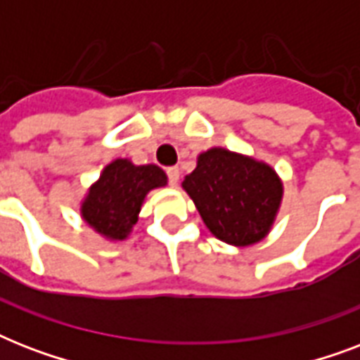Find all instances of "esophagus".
<instances>
[{
  "instance_id": "34e87169",
  "label": "esophagus",
  "mask_w": 360,
  "mask_h": 360,
  "mask_svg": "<svg viewBox=\"0 0 360 360\" xmlns=\"http://www.w3.org/2000/svg\"><path fill=\"white\" fill-rule=\"evenodd\" d=\"M166 174H168V181H169V185H177L179 183V177H181V172L177 166H172V168L166 169Z\"/></svg>"
}]
</instances>
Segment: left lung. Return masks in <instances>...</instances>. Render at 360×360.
Returning <instances> with one entry per match:
<instances>
[{
    "mask_svg": "<svg viewBox=\"0 0 360 360\" xmlns=\"http://www.w3.org/2000/svg\"><path fill=\"white\" fill-rule=\"evenodd\" d=\"M183 188L209 231L236 246L254 245L267 236L282 202V181L271 166L222 147L198 157Z\"/></svg>",
    "mask_w": 360,
    "mask_h": 360,
    "instance_id": "1",
    "label": "left lung"
}]
</instances>
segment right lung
<instances>
[{
	"label": "right lung",
	"mask_w": 360,
	"mask_h": 360,
	"mask_svg": "<svg viewBox=\"0 0 360 360\" xmlns=\"http://www.w3.org/2000/svg\"><path fill=\"white\" fill-rule=\"evenodd\" d=\"M164 185L166 174L155 164L134 166L127 158H117L89 188L82 217L101 236L123 240L138 220L147 192Z\"/></svg>",
	"instance_id": "add662e5"
}]
</instances>
